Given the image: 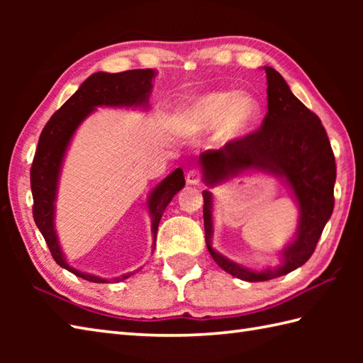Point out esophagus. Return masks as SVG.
I'll list each match as a JSON object with an SVG mask.
<instances>
[{
    "mask_svg": "<svg viewBox=\"0 0 363 363\" xmlns=\"http://www.w3.org/2000/svg\"><path fill=\"white\" fill-rule=\"evenodd\" d=\"M203 176H201V172L199 169H190V172L187 173V184H190V186H198L199 182H201Z\"/></svg>",
    "mask_w": 363,
    "mask_h": 363,
    "instance_id": "34e87169",
    "label": "esophagus"
}]
</instances>
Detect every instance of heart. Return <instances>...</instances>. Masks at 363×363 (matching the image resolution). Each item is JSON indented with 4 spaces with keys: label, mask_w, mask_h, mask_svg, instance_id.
<instances>
[{
    "label": "heart",
    "mask_w": 363,
    "mask_h": 363,
    "mask_svg": "<svg viewBox=\"0 0 363 363\" xmlns=\"http://www.w3.org/2000/svg\"><path fill=\"white\" fill-rule=\"evenodd\" d=\"M260 104L246 91H211L184 104L174 115V128L184 135H196L218 128L221 140H235L256 125Z\"/></svg>",
    "instance_id": "1"
}]
</instances>
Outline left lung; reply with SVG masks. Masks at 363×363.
Here are the masks:
<instances>
[{"label":"left lung","mask_w":363,"mask_h":363,"mask_svg":"<svg viewBox=\"0 0 363 363\" xmlns=\"http://www.w3.org/2000/svg\"><path fill=\"white\" fill-rule=\"evenodd\" d=\"M264 70L268 84V112L260 129L199 156L207 186L213 187L248 169H259L282 177L299 204L296 237L284 248L282 264L254 272L212 248V194L203 191L207 250L220 268L248 282L274 279L311 259L334 211L337 176L335 157L321 120L291 94L287 82L274 68L264 67Z\"/></svg>","instance_id":"1"}]
</instances>
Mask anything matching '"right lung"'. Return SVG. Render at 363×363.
<instances>
[{"label": "right lung", "instance_id": "obj_1", "mask_svg": "<svg viewBox=\"0 0 363 363\" xmlns=\"http://www.w3.org/2000/svg\"><path fill=\"white\" fill-rule=\"evenodd\" d=\"M156 72L151 68L145 70H128L121 73H94L81 84L64 106L57 112H54L50 121L46 123L38 145L35 156L30 167V190H33V217L35 225L40 230L46 245L51 251L56 264L68 272L82 277L90 282H109L103 277L89 273H82L67 264V260L60 250V245L54 229V201L57 195V182L60 168L65 151L76 129L98 106L109 107H138L148 106V98L152 89V78ZM186 186L184 173L181 168H176L172 174H168L159 186L151 191L148 198V211L151 213V230L156 242V234L159 221L162 218L165 207L172 201L173 196ZM134 273H126L115 277V282L125 281Z\"/></svg>", "mask_w": 363, "mask_h": 363}]
</instances>
